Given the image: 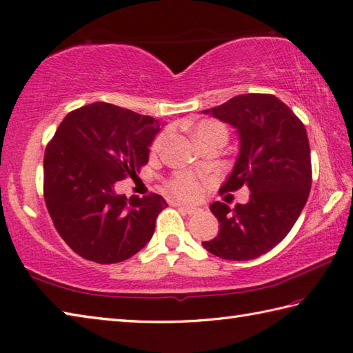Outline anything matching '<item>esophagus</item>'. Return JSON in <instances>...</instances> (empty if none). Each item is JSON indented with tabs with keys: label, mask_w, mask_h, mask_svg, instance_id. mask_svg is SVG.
I'll use <instances>...</instances> for the list:
<instances>
[{
	"label": "esophagus",
	"mask_w": 353,
	"mask_h": 353,
	"mask_svg": "<svg viewBox=\"0 0 353 353\" xmlns=\"http://www.w3.org/2000/svg\"><path fill=\"white\" fill-rule=\"evenodd\" d=\"M177 208L182 210V211L186 212V214H194V212L197 211L196 206H188V205H181V203L177 205Z\"/></svg>",
	"instance_id": "esophagus-1"
}]
</instances>
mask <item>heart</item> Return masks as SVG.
<instances>
[{
    "label": "heart",
    "instance_id": "b5f03b06",
    "mask_svg": "<svg viewBox=\"0 0 353 353\" xmlns=\"http://www.w3.org/2000/svg\"><path fill=\"white\" fill-rule=\"evenodd\" d=\"M192 134H194L197 142L202 145L205 142L214 139V137H226L228 131L223 123L212 119H203L192 125ZM167 139H168V133L167 131H163V133H161L156 137L153 145H151V151H153V153H159L165 145V142H167ZM168 190L172 192V194L183 200H192L200 196V192H202V185H200L199 179L194 174L183 171V172H177V174L171 179L168 182Z\"/></svg>",
    "mask_w": 353,
    "mask_h": 353
}]
</instances>
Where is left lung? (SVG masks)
I'll return each instance as SVG.
<instances>
[{
  "instance_id": "left-lung-1",
  "label": "left lung",
  "mask_w": 353,
  "mask_h": 353,
  "mask_svg": "<svg viewBox=\"0 0 353 353\" xmlns=\"http://www.w3.org/2000/svg\"><path fill=\"white\" fill-rule=\"evenodd\" d=\"M202 113L237 130L240 150L220 192L248 186L250 202L231 210L214 202L219 234L203 248L225 260H252L271 251L292 230L312 185L306 128L274 94H239Z\"/></svg>"
}]
</instances>
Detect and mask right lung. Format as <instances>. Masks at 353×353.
Wrapping results in <instances>:
<instances>
[{
  "label": "right lung",
  "mask_w": 353,
  "mask_h": 353,
  "mask_svg": "<svg viewBox=\"0 0 353 353\" xmlns=\"http://www.w3.org/2000/svg\"><path fill=\"white\" fill-rule=\"evenodd\" d=\"M161 122L107 102L68 113L44 154V199L62 240L101 265L133 257L154 234L162 196L117 194L139 172Z\"/></svg>",
  "instance_id": "1"
}]
</instances>
